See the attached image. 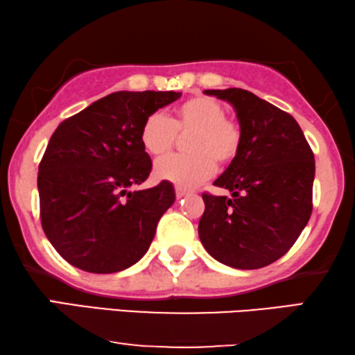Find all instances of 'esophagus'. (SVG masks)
Wrapping results in <instances>:
<instances>
[{"label": "esophagus", "mask_w": 355, "mask_h": 355, "mask_svg": "<svg viewBox=\"0 0 355 355\" xmlns=\"http://www.w3.org/2000/svg\"><path fill=\"white\" fill-rule=\"evenodd\" d=\"M174 191H176V197L178 198H181V197L187 196V193H189V189L181 187V186H176V189H174Z\"/></svg>", "instance_id": "esophagus-1"}]
</instances>
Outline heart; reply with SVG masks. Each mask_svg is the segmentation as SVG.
Returning <instances> with one entry per match:
<instances>
[{"label": "heart", "mask_w": 355, "mask_h": 355, "mask_svg": "<svg viewBox=\"0 0 355 355\" xmlns=\"http://www.w3.org/2000/svg\"><path fill=\"white\" fill-rule=\"evenodd\" d=\"M178 134H191L186 142L191 153L162 158L155 173L186 187L210 178L215 162L231 163L242 140L239 124L227 118L225 106L210 96H192L178 106L171 118L152 113L140 130V142L150 155L163 157L176 145Z\"/></svg>", "instance_id": "b5f03b06"}]
</instances>
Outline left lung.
Returning <instances> with one entry per match:
<instances>
[{"label": "left lung", "instance_id": "obj_1", "mask_svg": "<svg viewBox=\"0 0 355 355\" xmlns=\"http://www.w3.org/2000/svg\"><path fill=\"white\" fill-rule=\"evenodd\" d=\"M234 106L241 148L216 187L203 192L198 236L213 259L232 268L255 270L281 259L312 215L315 158L293 116L242 89L205 90Z\"/></svg>", "mask_w": 355, "mask_h": 355}]
</instances>
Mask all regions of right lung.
I'll list each match as a JSON object with an SVG mask.
<instances>
[{"instance_id": "1", "label": "right lung", "mask_w": 355, "mask_h": 355, "mask_svg": "<svg viewBox=\"0 0 355 355\" xmlns=\"http://www.w3.org/2000/svg\"><path fill=\"white\" fill-rule=\"evenodd\" d=\"M178 92H114L62 121L38 164L40 220L48 241L76 268L116 273L142 259L163 213L169 181L130 192L152 171L140 142L145 119Z\"/></svg>"}]
</instances>
